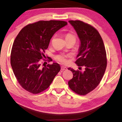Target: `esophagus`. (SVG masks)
Instances as JSON below:
<instances>
[{"label": "esophagus", "instance_id": "1", "mask_svg": "<svg viewBox=\"0 0 122 122\" xmlns=\"http://www.w3.org/2000/svg\"><path fill=\"white\" fill-rule=\"evenodd\" d=\"M66 69H67V68L66 66H61V70H62V71H66Z\"/></svg>", "mask_w": 122, "mask_h": 122}]
</instances>
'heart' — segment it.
<instances>
[{"label": "heart", "mask_w": 122, "mask_h": 122, "mask_svg": "<svg viewBox=\"0 0 122 122\" xmlns=\"http://www.w3.org/2000/svg\"><path fill=\"white\" fill-rule=\"evenodd\" d=\"M75 39L76 40V36L74 35L71 34V33H68L66 35V40L68 39ZM71 55H65L64 54H59L56 56L55 58H56V61H58L59 62L62 63V64H66L67 63V59L66 58L70 57Z\"/></svg>", "instance_id": "heart-1"}]
</instances>
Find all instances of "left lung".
<instances>
[{
	"instance_id": "1",
	"label": "left lung",
	"mask_w": 122,
	"mask_h": 122,
	"mask_svg": "<svg viewBox=\"0 0 122 122\" xmlns=\"http://www.w3.org/2000/svg\"><path fill=\"white\" fill-rule=\"evenodd\" d=\"M69 22L81 41L76 63L84 66L85 71L83 72L68 68L73 74L68 86L76 94L84 96L99 85L104 76L107 64L106 51L102 38L96 28L81 20Z\"/></svg>"
}]
</instances>
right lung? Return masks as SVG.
I'll list each match as a JSON object with an SVG mask.
<instances>
[{
  "label": "right lung",
  "mask_w": 122,
  "mask_h": 122,
  "mask_svg": "<svg viewBox=\"0 0 122 122\" xmlns=\"http://www.w3.org/2000/svg\"><path fill=\"white\" fill-rule=\"evenodd\" d=\"M66 24L65 21L40 20L24 26L16 36L10 63L18 83L26 91L38 94L45 91L61 70L56 63L41 67V61L53 35Z\"/></svg>",
  "instance_id": "right-lung-1"
}]
</instances>
